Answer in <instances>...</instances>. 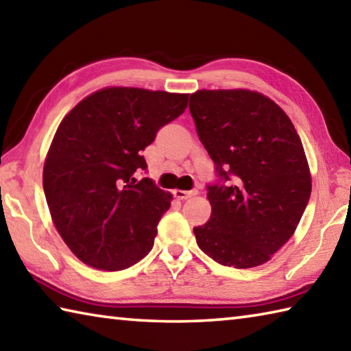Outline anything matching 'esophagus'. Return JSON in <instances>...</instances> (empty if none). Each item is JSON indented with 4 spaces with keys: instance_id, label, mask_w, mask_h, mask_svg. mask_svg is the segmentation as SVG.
<instances>
[{
    "instance_id": "esophagus-1",
    "label": "esophagus",
    "mask_w": 351,
    "mask_h": 351,
    "mask_svg": "<svg viewBox=\"0 0 351 351\" xmlns=\"http://www.w3.org/2000/svg\"><path fill=\"white\" fill-rule=\"evenodd\" d=\"M173 194L178 200H186V198H191L197 195V191H182V189H174Z\"/></svg>"
}]
</instances>
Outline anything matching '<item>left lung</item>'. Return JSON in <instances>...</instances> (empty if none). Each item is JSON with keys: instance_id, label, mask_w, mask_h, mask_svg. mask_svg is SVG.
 Segmentation results:
<instances>
[{"instance_id": "1", "label": "left lung", "mask_w": 351, "mask_h": 351, "mask_svg": "<svg viewBox=\"0 0 351 351\" xmlns=\"http://www.w3.org/2000/svg\"><path fill=\"white\" fill-rule=\"evenodd\" d=\"M197 134L226 184L208 186L209 221L198 247L235 269L267 263L295 234L312 174L292 121L254 90H198L189 97Z\"/></svg>"}]
</instances>
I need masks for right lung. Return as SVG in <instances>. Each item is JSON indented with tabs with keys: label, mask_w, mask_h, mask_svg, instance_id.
Returning <instances> with one entry per match:
<instances>
[{
	"label": "right lung",
	"mask_w": 351,
	"mask_h": 351,
	"mask_svg": "<svg viewBox=\"0 0 351 351\" xmlns=\"http://www.w3.org/2000/svg\"><path fill=\"white\" fill-rule=\"evenodd\" d=\"M188 96L105 87L59 123L44 162V194L59 235L87 266L114 272L153 249L173 195L134 173L148 168L141 153L183 113Z\"/></svg>",
	"instance_id": "1"
}]
</instances>
